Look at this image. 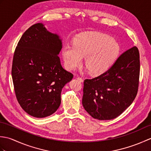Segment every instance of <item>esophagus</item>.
<instances>
[{"label": "esophagus", "mask_w": 151, "mask_h": 151, "mask_svg": "<svg viewBox=\"0 0 151 151\" xmlns=\"http://www.w3.org/2000/svg\"><path fill=\"white\" fill-rule=\"evenodd\" d=\"M76 79H77L78 81L79 82H83V81H83V79L82 78L80 77V76H77V77H76Z\"/></svg>", "instance_id": "34e87169"}]
</instances>
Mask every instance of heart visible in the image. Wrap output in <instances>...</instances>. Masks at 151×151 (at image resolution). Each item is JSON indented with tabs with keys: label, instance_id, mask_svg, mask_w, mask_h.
<instances>
[{
	"label": "heart",
	"instance_id": "b5f03b06",
	"mask_svg": "<svg viewBox=\"0 0 151 151\" xmlns=\"http://www.w3.org/2000/svg\"><path fill=\"white\" fill-rule=\"evenodd\" d=\"M119 52L120 46L116 40L97 32L79 34L74 39L73 45L66 43L62 50L67 69L75 70L81 65L84 57L86 70L93 75L107 71L117 60Z\"/></svg>",
	"mask_w": 151,
	"mask_h": 151
}]
</instances>
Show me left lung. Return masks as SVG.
<instances>
[{
    "label": "left lung",
    "instance_id": "1",
    "mask_svg": "<svg viewBox=\"0 0 151 151\" xmlns=\"http://www.w3.org/2000/svg\"><path fill=\"white\" fill-rule=\"evenodd\" d=\"M139 70V50L133 47L122 54L107 71L84 80L82 104L86 111L99 120L117 117L136 97Z\"/></svg>",
    "mask_w": 151,
    "mask_h": 151
}]
</instances>
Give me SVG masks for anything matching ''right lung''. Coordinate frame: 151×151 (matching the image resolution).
I'll return each instance as SVG.
<instances>
[{
  "label": "right lung",
  "mask_w": 151,
  "mask_h": 151,
  "mask_svg": "<svg viewBox=\"0 0 151 151\" xmlns=\"http://www.w3.org/2000/svg\"><path fill=\"white\" fill-rule=\"evenodd\" d=\"M62 48L58 35L48 31L42 23L24 32L15 50L12 75L16 98L31 116L52 115L61 104V92L73 75L61 65Z\"/></svg>",
  "instance_id": "add662e5"
}]
</instances>
